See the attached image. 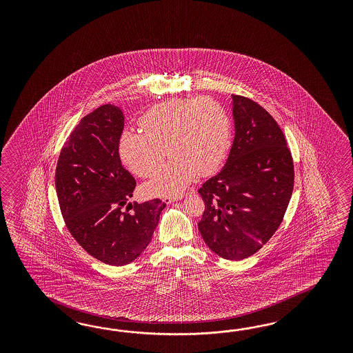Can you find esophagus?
<instances>
[{"label": "esophagus", "instance_id": "34e87169", "mask_svg": "<svg viewBox=\"0 0 353 353\" xmlns=\"http://www.w3.org/2000/svg\"><path fill=\"white\" fill-rule=\"evenodd\" d=\"M182 195H179V196H165V198H163V202L167 204L173 203V202H177V201H180Z\"/></svg>", "mask_w": 353, "mask_h": 353}]
</instances>
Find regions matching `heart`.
<instances>
[{
	"instance_id": "b5f03b06",
	"label": "heart",
	"mask_w": 353,
	"mask_h": 353,
	"mask_svg": "<svg viewBox=\"0 0 353 353\" xmlns=\"http://www.w3.org/2000/svg\"><path fill=\"white\" fill-rule=\"evenodd\" d=\"M142 132L121 133L119 155L129 171L148 179L161 167L164 150L172 161L143 188L150 196H176L199 176L214 173L230 148V120L210 98L170 99L139 120Z\"/></svg>"
}]
</instances>
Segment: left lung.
<instances>
[{
	"label": "left lung",
	"instance_id": "8db88e82",
	"mask_svg": "<svg viewBox=\"0 0 353 353\" xmlns=\"http://www.w3.org/2000/svg\"><path fill=\"white\" fill-rule=\"evenodd\" d=\"M235 137L224 168L198 190V229L216 255L242 260L277 232L294 189V161L277 121L247 97L232 94Z\"/></svg>",
	"mask_w": 353,
	"mask_h": 353
}]
</instances>
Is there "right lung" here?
Returning <instances> with one entry per match:
<instances>
[{
	"label": "right lung",
	"mask_w": 353,
	"mask_h": 353,
	"mask_svg": "<svg viewBox=\"0 0 353 353\" xmlns=\"http://www.w3.org/2000/svg\"><path fill=\"white\" fill-rule=\"evenodd\" d=\"M123 129L119 107H98L72 130L55 170L58 202L68 232L90 256L115 267L142 254L165 207L161 199L127 204L136 180L120 161Z\"/></svg>",
	"instance_id": "right-lung-1"
}]
</instances>
